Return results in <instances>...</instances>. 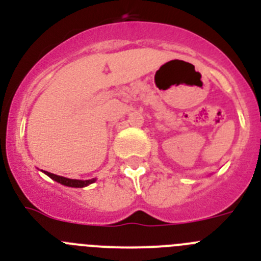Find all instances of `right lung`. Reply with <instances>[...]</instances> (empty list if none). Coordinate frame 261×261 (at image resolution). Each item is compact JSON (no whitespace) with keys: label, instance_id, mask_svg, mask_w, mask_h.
<instances>
[{"label":"right lung","instance_id":"add662e5","mask_svg":"<svg viewBox=\"0 0 261 261\" xmlns=\"http://www.w3.org/2000/svg\"><path fill=\"white\" fill-rule=\"evenodd\" d=\"M45 175L53 179L57 183L62 184V186H66V187H74V188H82V187H86L89 184L94 183L95 179H91V180H77V179H68V177H64V176H60V175H55L52 172H48L44 171Z\"/></svg>","mask_w":261,"mask_h":261}]
</instances>
